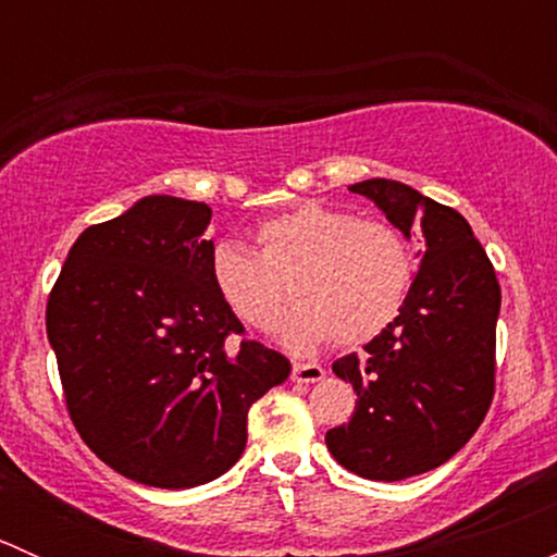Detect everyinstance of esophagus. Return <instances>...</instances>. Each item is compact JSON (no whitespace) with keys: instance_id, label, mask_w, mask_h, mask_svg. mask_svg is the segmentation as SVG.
<instances>
[{"instance_id":"34e87169","label":"esophagus","mask_w":557,"mask_h":557,"mask_svg":"<svg viewBox=\"0 0 557 557\" xmlns=\"http://www.w3.org/2000/svg\"><path fill=\"white\" fill-rule=\"evenodd\" d=\"M323 377H325V369L318 367V363H294V372H290V380L299 385L320 383Z\"/></svg>"}]
</instances>
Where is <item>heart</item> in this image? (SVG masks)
<instances>
[{"instance_id": "b5f03b06", "label": "heart", "mask_w": 557, "mask_h": 557, "mask_svg": "<svg viewBox=\"0 0 557 557\" xmlns=\"http://www.w3.org/2000/svg\"><path fill=\"white\" fill-rule=\"evenodd\" d=\"M256 252L223 239L210 252L218 299L247 329L267 331L290 299L296 310L277 339L294 356H310L336 339L345 347L380 336L407 305L414 252L385 221H358L352 212L301 201L258 223Z\"/></svg>"}]
</instances>
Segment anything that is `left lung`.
<instances>
[{
  "instance_id": "8db88e82",
  "label": "left lung",
  "mask_w": 557,
  "mask_h": 557,
  "mask_svg": "<svg viewBox=\"0 0 557 557\" xmlns=\"http://www.w3.org/2000/svg\"><path fill=\"white\" fill-rule=\"evenodd\" d=\"M350 190L374 201L407 239L420 232L425 245L398 318L361 358L334 363L358 401L350 423L325 434V447L352 474L396 482L450 460L480 429L493 398L502 288L453 207L385 177Z\"/></svg>"
}]
</instances>
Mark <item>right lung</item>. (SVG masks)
<instances>
[{
  "label": "right lung",
  "mask_w": 557,
  "mask_h": 557,
  "mask_svg": "<svg viewBox=\"0 0 557 557\" xmlns=\"http://www.w3.org/2000/svg\"><path fill=\"white\" fill-rule=\"evenodd\" d=\"M210 218L205 201L153 194L88 226L45 312L83 442L166 491L226 474L245 453L247 409L290 374L277 350L226 345L245 329L210 283Z\"/></svg>",
  "instance_id": "1"
}]
</instances>
